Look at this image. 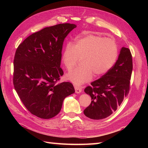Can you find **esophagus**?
I'll return each mask as SVG.
<instances>
[{"mask_svg": "<svg viewBox=\"0 0 148 148\" xmlns=\"http://www.w3.org/2000/svg\"><path fill=\"white\" fill-rule=\"evenodd\" d=\"M75 92L76 93H80L82 91V89L81 88V87L78 86H75Z\"/></svg>", "mask_w": 148, "mask_h": 148, "instance_id": "1", "label": "esophagus"}]
</instances>
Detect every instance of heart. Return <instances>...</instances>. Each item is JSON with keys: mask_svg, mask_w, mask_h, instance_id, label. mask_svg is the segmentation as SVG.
Returning <instances> with one entry per match:
<instances>
[{"mask_svg": "<svg viewBox=\"0 0 148 148\" xmlns=\"http://www.w3.org/2000/svg\"><path fill=\"white\" fill-rule=\"evenodd\" d=\"M118 57L115 40L89 34L69 43L62 53V61L66 69L71 70L82 59L81 66L67 75V78L79 86L89 82L93 73L96 77L106 74L114 65Z\"/></svg>", "mask_w": 148, "mask_h": 148, "instance_id": "heart-1", "label": "heart"}]
</instances>
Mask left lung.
Here are the masks:
<instances>
[{"label": "left lung", "mask_w": 148, "mask_h": 148, "mask_svg": "<svg viewBox=\"0 0 148 148\" xmlns=\"http://www.w3.org/2000/svg\"><path fill=\"white\" fill-rule=\"evenodd\" d=\"M132 70L131 52L123 47L118 60L108 72L84 89L92 101L84 114L89 119L101 120L114 112L129 92Z\"/></svg>", "instance_id": "obj_1"}]
</instances>
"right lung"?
<instances>
[{
  "label": "right lung",
  "mask_w": 148,
  "mask_h": 148,
  "mask_svg": "<svg viewBox=\"0 0 148 148\" xmlns=\"http://www.w3.org/2000/svg\"><path fill=\"white\" fill-rule=\"evenodd\" d=\"M77 27L62 23L46 27L26 38L16 49L13 82L26 108L38 117L49 119L60 112L65 98L75 92L70 82L57 84L65 38Z\"/></svg>",
  "instance_id": "add662e5"
}]
</instances>
